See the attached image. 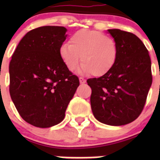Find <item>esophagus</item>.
<instances>
[{"mask_svg": "<svg viewBox=\"0 0 160 160\" xmlns=\"http://www.w3.org/2000/svg\"><path fill=\"white\" fill-rule=\"evenodd\" d=\"M79 82H80V83H81V84H84V83H86V79H84L83 78L80 77L79 78Z\"/></svg>", "mask_w": 160, "mask_h": 160, "instance_id": "esophagus-1", "label": "esophagus"}]
</instances>
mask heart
<instances>
[{"label": "heart", "mask_w": 160, "mask_h": 160, "mask_svg": "<svg viewBox=\"0 0 160 160\" xmlns=\"http://www.w3.org/2000/svg\"><path fill=\"white\" fill-rule=\"evenodd\" d=\"M70 43L59 47V56L70 71H74L81 62L80 72L103 76L111 71L117 62L118 48L116 42L105 33L80 29L71 35Z\"/></svg>", "instance_id": "obj_1"}]
</instances>
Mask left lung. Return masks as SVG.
<instances>
[{"label": "left lung", "instance_id": "8db88e82", "mask_svg": "<svg viewBox=\"0 0 160 160\" xmlns=\"http://www.w3.org/2000/svg\"><path fill=\"white\" fill-rule=\"evenodd\" d=\"M108 32L118 48L117 62L111 71L87 80L91 88L94 116L110 126H122L142 112L152 83V62L142 41L131 32L114 29Z\"/></svg>", "mask_w": 160, "mask_h": 160}]
</instances>
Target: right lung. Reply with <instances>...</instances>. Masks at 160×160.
<instances>
[{"label": "right lung", "instance_id": "obj_1", "mask_svg": "<svg viewBox=\"0 0 160 160\" xmlns=\"http://www.w3.org/2000/svg\"><path fill=\"white\" fill-rule=\"evenodd\" d=\"M62 26H42L20 41L9 63V93L25 122L41 128L60 123L79 86L78 78L63 64L59 47Z\"/></svg>", "mask_w": 160, "mask_h": 160}]
</instances>
